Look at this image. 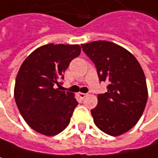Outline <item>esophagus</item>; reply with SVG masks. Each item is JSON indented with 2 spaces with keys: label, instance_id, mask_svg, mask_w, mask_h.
<instances>
[{
  "label": "esophagus",
  "instance_id": "34e87169",
  "mask_svg": "<svg viewBox=\"0 0 158 158\" xmlns=\"http://www.w3.org/2000/svg\"><path fill=\"white\" fill-rule=\"evenodd\" d=\"M78 97H80V98H81V99H84L86 96H87V94H83V93H78Z\"/></svg>",
  "mask_w": 158,
  "mask_h": 158
}]
</instances>
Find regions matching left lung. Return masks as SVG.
<instances>
[{
    "label": "left lung",
    "mask_w": 158,
    "mask_h": 158,
    "mask_svg": "<svg viewBox=\"0 0 158 158\" xmlns=\"http://www.w3.org/2000/svg\"><path fill=\"white\" fill-rule=\"evenodd\" d=\"M94 63L100 81L108 82L107 93L98 95L97 106L91 110L98 129L119 136L133 128L142 117L148 98L145 76L135 56L110 41L81 44Z\"/></svg>",
    "instance_id": "8db88e82"
}]
</instances>
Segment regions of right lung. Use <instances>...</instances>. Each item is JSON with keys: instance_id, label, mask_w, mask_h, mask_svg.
Wrapping results in <instances>:
<instances>
[{"instance_id": "1", "label": "right lung", "mask_w": 158, "mask_h": 158, "mask_svg": "<svg viewBox=\"0 0 158 158\" xmlns=\"http://www.w3.org/2000/svg\"><path fill=\"white\" fill-rule=\"evenodd\" d=\"M77 44H46L23 62L15 78L18 110L35 131L54 136L69 124L77 102L74 94L60 91V80L70 62L80 55Z\"/></svg>"}]
</instances>
